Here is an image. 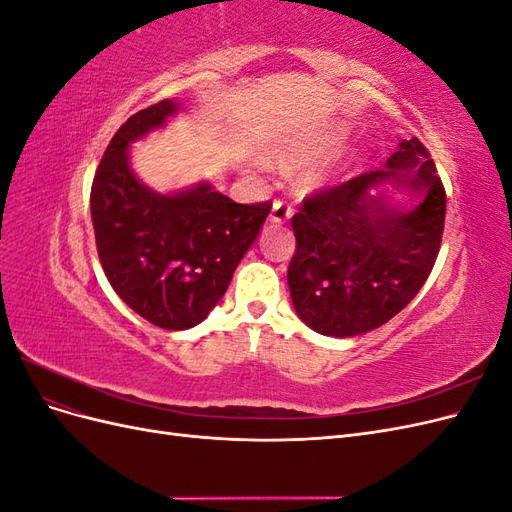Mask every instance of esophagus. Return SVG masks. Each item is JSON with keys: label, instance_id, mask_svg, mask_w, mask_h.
I'll list each match as a JSON object with an SVG mask.
<instances>
[{"label": "esophagus", "instance_id": "esophagus-1", "mask_svg": "<svg viewBox=\"0 0 512 512\" xmlns=\"http://www.w3.org/2000/svg\"><path fill=\"white\" fill-rule=\"evenodd\" d=\"M292 218V207L284 200H275L271 215H269V222L271 224H286Z\"/></svg>", "mask_w": 512, "mask_h": 512}]
</instances>
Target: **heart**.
<instances>
[{"mask_svg":"<svg viewBox=\"0 0 512 512\" xmlns=\"http://www.w3.org/2000/svg\"><path fill=\"white\" fill-rule=\"evenodd\" d=\"M344 136H346L344 128H339V126L327 128L314 136H303V138H297V141H290L286 145L275 147V158H280L282 162H297V164L312 162V160L327 156V153H331L333 149L342 145ZM348 166H350L348 162L322 166L318 170H312V173H307L303 183L307 185V188H322V185H327L333 179H337L339 175H344Z\"/></svg>","mask_w":512,"mask_h":512,"instance_id":"obj_1","label":"heart"}]
</instances>
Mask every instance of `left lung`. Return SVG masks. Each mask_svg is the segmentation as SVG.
<instances>
[{
  "label": "left lung",
  "instance_id": "1",
  "mask_svg": "<svg viewBox=\"0 0 512 512\" xmlns=\"http://www.w3.org/2000/svg\"><path fill=\"white\" fill-rule=\"evenodd\" d=\"M391 187V191H386ZM406 195V204L398 196ZM446 194L418 138L386 168L309 196L292 218L288 267L294 312L327 337L382 327L421 290L440 252Z\"/></svg>",
  "mask_w": 512,
  "mask_h": 512
}]
</instances>
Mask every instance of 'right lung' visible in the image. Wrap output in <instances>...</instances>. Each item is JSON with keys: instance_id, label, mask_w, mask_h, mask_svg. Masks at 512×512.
I'll list each match as a JSON object with an SVG mask.
<instances>
[{"instance_id": "add662e5", "label": "right lung", "mask_w": 512, "mask_h": 512, "mask_svg": "<svg viewBox=\"0 0 512 512\" xmlns=\"http://www.w3.org/2000/svg\"><path fill=\"white\" fill-rule=\"evenodd\" d=\"M181 111L162 100L115 132L91 185L98 256L119 299L166 331L203 322L220 303L271 203L239 205L200 181L170 194L136 177L130 145Z\"/></svg>"}]
</instances>
